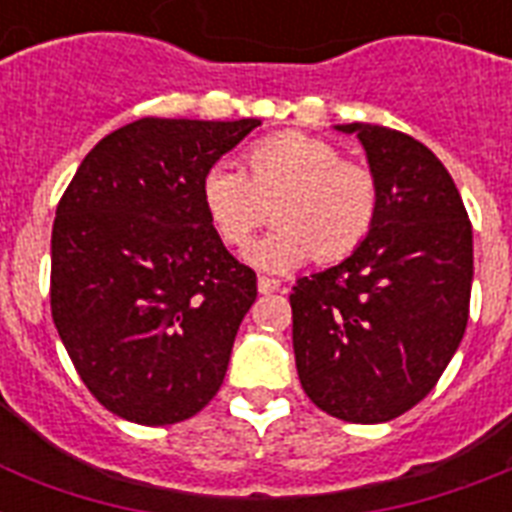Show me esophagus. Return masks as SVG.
<instances>
[{
	"label": "esophagus",
	"mask_w": 512,
	"mask_h": 512,
	"mask_svg": "<svg viewBox=\"0 0 512 512\" xmlns=\"http://www.w3.org/2000/svg\"><path fill=\"white\" fill-rule=\"evenodd\" d=\"M257 289H260V295H273V292H279L281 281L271 279V276H260L257 279Z\"/></svg>",
	"instance_id": "esophagus-1"
}]
</instances>
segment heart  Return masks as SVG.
<instances>
[{"label": "heart", "mask_w": 512, "mask_h": 512, "mask_svg": "<svg viewBox=\"0 0 512 512\" xmlns=\"http://www.w3.org/2000/svg\"><path fill=\"white\" fill-rule=\"evenodd\" d=\"M201 204L225 247H247L271 217L279 228L249 249V263L289 271L319 255L324 263L348 257L372 231L377 183L366 167L345 162L329 140L281 132L244 151V172L212 164L199 183Z\"/></svg>", "instance_id": "1"}]
</instances>
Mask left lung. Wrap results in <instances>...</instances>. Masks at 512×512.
I'll return each mask as SVG.
<instances>
[{
	"mask_svg": "<svg viewBox=\"0 0 512 512\" xmlns=\"http://www.w3.org/2000/svg\"><path fill=\"white\" fill-rule=\"evenodd\" d=\"M361 140L377 183L372 231L289 295L300 385L337 420L388 422L428 396L460 348L473 228L452 175L420 140L337 124Z\"/></svg>",
	"mask_w": 512,
	"mask_h": 512,
	"instance_id": "1",
	"label": "left lung"
}]
</instances>
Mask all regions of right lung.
I'll list each match as a JSON object with an SVG mask.
<instances>
[{
  "label": "right lung",
  "mask_w": 512,
  "mask_h": 512,
  "mask_svg": "<svg viewBox=\"0 0 512 512\" xmlns=\"http://www.w3.org/2000/svg\"><path fill=\"white\" fill-rule=\"evenodd\" d=\"M260 119H138L79 164L52 223V321L108 412L175 425L215 398L257 276L223 247L201 175Z\"/></svg>",
  "instance_id": "right-lung-1"
}]
</instances>
